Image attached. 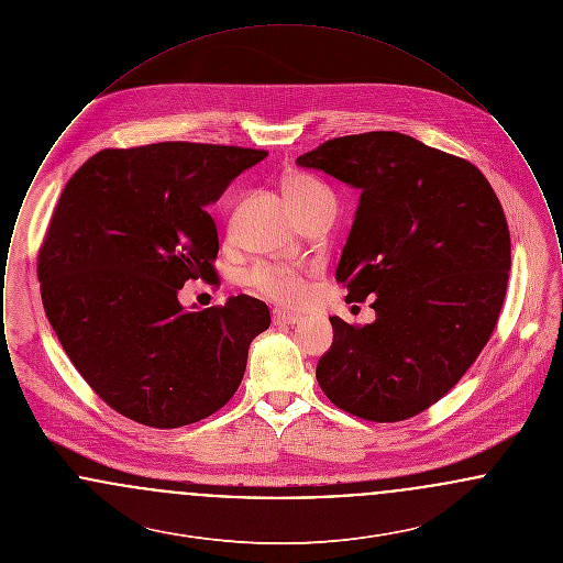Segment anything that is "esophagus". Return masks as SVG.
<instances>
[{
  "mask_svg": "<svg viewBox=\"0 0 563 563\" xmlns=\"http://www.w3.org/2000/svg\"><path fill=\"white\" fill-rule=\"evenodd\" d=\"M272 321L274 324H295V322L301 321V317L299 314H295V312H289V310H274L272 312Z\"/></svg>",
  "mask_w": 563,
  "mask_h": 563,
  "instance_id": "1",
  "label": "esophagus"
}]
</instances>
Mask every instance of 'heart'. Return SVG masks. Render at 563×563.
<instances>
[{
	"label": "heart",
	"instance_id": "b5f03b06",
	"mask_svg": "<svg viewBox=\"0 0 563 563\" xmlns=\"http://www.w3.org/2000/svg\"><path fill=\"white\" fill-rule=\"evenodd\" d=\"M285 194L291 202H301V200H308L312 196H321L327 191L308 177H291L285 184ZM249 283L257 291L268 295L280 303H297L306 295V287H303V280H301L299 272L291 268V266H283V264H274V266L260 264V266H255L249 274Z\"/></svg>",
	"mask_w": 563,
	"mask_h": 563
}]
</instances>
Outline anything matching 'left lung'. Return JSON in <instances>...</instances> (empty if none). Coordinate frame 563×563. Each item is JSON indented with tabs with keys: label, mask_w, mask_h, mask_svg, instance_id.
Masks as SVG:
<instances>
[{
	"label": "left lung",
	"mask_w": 563,
	"mask_h": 563,
	"mask_svg": "<svg viewBox=\"0 0 563 563\" xmlns=\"http://www.w3.org/2000/svg\"><path fill=\"white\" fill-rule=\"evenodd\" d=\"M358 189L335 280L375 297V321L329 317L317 365L329 401L399 422L439 401L487 344L507 294L509 225L482 170L409 134L322 143L295 161Z\"/></svg>",
	"instance_id": "1"
}]
</instances>
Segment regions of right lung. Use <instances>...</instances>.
Segmentation results:
<instances>
[{"label":"right lung","instance_id":"1","mask_svg":"<svg viewBox=\"0 0 563 563\" xmlns=\"http://www.w3.org/2000/svg\"><path fill=\"white\" fill-rule=\"evenodd\" d=\"M268 152L154 143L103 150L67 181L37 260L60 346L118 413L154 429L209 418L234 397L269 327L251 295L186 310L179 289L214 278L207 207Z\"/></svg>","mask_w":563,"mask_h":563}]
</instances>
